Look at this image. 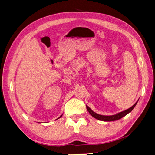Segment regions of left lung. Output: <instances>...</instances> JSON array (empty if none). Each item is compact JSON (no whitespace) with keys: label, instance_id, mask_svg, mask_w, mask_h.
I'll return each mask as SVG.
<instances>
[{"label":"left lung","instance_id":"left-lung-1","mask_svg":"<svg viewBox=\"0 0 155 155\" xmlns=\"http://www.w3.org/2000/svg\"><path fill=\"white\" fill-rule=\"evenodd\" d=\"M138 100L135 103V104L131 107H130L129 109H127L125 110H124L122 112H119V113H117L114 115H111V116H105V115H101V114H98L97 113H96V112H94L90 107H88L87 105L86 106L87 107V110L88 111L89 113H90V114L94 117V118L98 120H101V121H116V120H120L121 119V118H123L124 116H126L127 114H129V112H130L131 111H132L133 110L134 108L135 107L136 105L137 104Z\"/></svg>","mask_w":155,"mask_h":155}]
</instances>
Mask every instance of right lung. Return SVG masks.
<instances>
[{
	"label": "right lung",
	"instance_id": "right-lung-1",
	"mask_svg": "<svg viewBox=\"0 0 155 155\" xmlns=\"http://www.w3.org/2000/svg\"><path fill=\"white\" fill-rule=\"evenodd\" d=\"M62 115H63V114H62ZM62 115H61V116H60V117H59V118H58V119H59V118H61V116H62Z\"/></svg>",
	"mask_w": 155,
	"mask_h": 155
}]
</instances>
